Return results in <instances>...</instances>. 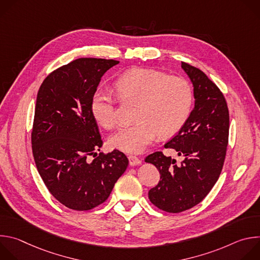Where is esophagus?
Instances as JSON below:
<instances>
[{
	"label": "esophagus",
	"instance_id": "esophagus-1",
	"mask_svg": "<svg viewBox=\"0 0 260 260\" xmlns=\"http://www.w3.org/2000/svg\"><path fill=\"white\" fill-rule=\"evenodd\" d=\"M128 160H129V165L131 166H139L141 165V159L137 156H134V155H129L128 156Z\"/></svg>",
	"mask_w": 260,
	"mask_h": 260
}]
</instances>
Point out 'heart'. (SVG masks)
<instances>
[{"label": "heart", "instance_id": "b5f03b06", "mask_svg": "<svg viewBox=\"0 0 260 260\" xmlns=\"http://www.w3.org/2000/svg\"><path fill=\"white\" fill-rule=\"evenodd\" d=\"M121 101H138L135 120L132 125L122 126L109 138L115 149L127 153L144 151L156 138L176 134L187 121L193 101L189 82L179 76L151 69H131L114 83ZM95 121L105 128L117 123V110L113 96L98 90L90 103Z\"/></svg>", "mask_w": 260, "mask_h": 260}]
</instances>
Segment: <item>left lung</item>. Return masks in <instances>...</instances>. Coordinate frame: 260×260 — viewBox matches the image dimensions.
Instances as JSON below:
<instances>
[{"instance_id":"left-lung-1","label":"left lung","mask_w":260,"mask_h":260,"mask_svg":"<svg viewBox=\"0 0 260 260\" xmlns=\"http://www.w3.org/2000/svg\"><path fill=\"white\" fill-rule=\"evenodd\" d=\"M181 67L193 85L194 108L165 147L175 149L184 159L177 165L159 151L145 158L160 174L148 197L169 213L188 210L207 197L220 176L229 143L230 113L223 93L200 69L183 61Z\"/></svg>"}]
</instances>
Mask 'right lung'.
<instances>
[{
	"instance_id": "add662e5",
	"label": "right lung",
	"mask_w": 260,
	"mask_h": 260,
	"mask_svg": "<svg viewBox=\"0 0 260 260\" xmlns=\"http://www.w3.org/2000/svg\"><path fill=\"white\" fill-rule=\"evenodd\" d=\"M117 63L75 59L50 73L37 95L31 131L36 167L49 192L72 210L87 211L103 204L128 165L116 149L98 155L103 141L90 111L102 76Z\"/></svg>"
}]
</instances>
